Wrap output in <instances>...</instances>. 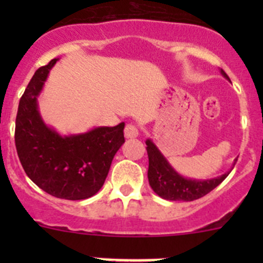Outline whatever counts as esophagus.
<instances>
[{"mask_svg": "<svg viewBox=\"0 0 263 263\" xmlns=\"http://www.w3.org/2000/svg\"><path fill=\"white\" fill-rule=\"evenodd\" d=\"M124 136L127 139H135V137L139 136V128L132 123L127 124L126 128H124Z\"/></svg>", "mask_w": 263, "mask_h": 263, "instance_id": "esophagus-1", "label": "esophagus"}]
</instances>
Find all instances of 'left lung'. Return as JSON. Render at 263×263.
Segmentation results:
<instances>
[{"label": "left lung", "instance_id": "8db88e82", "mask_svg": "<svg viewBox=\"0 0 263 263\" xmlns=\"http://www.w3.org/2000/svg\"><path fill=\"white\" fill-rule=\"evenodd\" d=\"M221 75L227 80L230 81L227 73L220 70ZM146 150L148 155V171L147 178L150 187L154 192L160 196L164 200L169 201H193L203 197L209 192L216 188L228 176L227 172L222 176L213 179H200L185 178L181 176L165 159V156L160 153L156 145L150 139L146 140ZM237 161V160H235ZM235 164V163H234ZM233 164V165H234Z\"/></svg>", "mask_w": 263, "mask_h": 263}]
</instances>
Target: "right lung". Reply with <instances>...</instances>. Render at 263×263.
Instances as JSON below:
<instances>
[{"label":"right lung","mask_w":263,"mask_h":263,"mask_svg":"<svg viewBox=\"0 0 263 263\" xmlns=\"http://www.w3.org/2000/svg\"><path fill=\"white\" fill-rule=\"evenodd\" d=\"M57 61L38 68L26 86L18 103L15 145L26 176L39 188L57 198L85 200L104 184L124 142V122L68 136L47 126L38 109V95Z\"/></svg>","instance_id":"obj_1"}]
</instances>
